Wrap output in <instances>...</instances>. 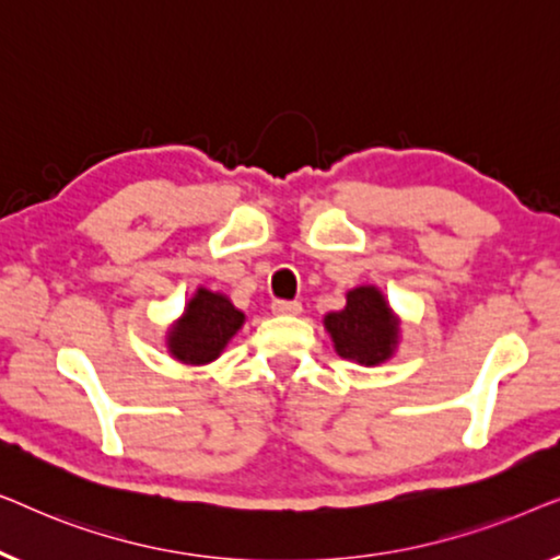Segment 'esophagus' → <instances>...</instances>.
<instances>
[{
    "mask_svg": "<svg viewBox=\"0 0 560 560\" xmlns=\"http://www.w3.org/2000/svg\"><path fill=\"white\" fill-rule=\"evenodd\" d=\"M303 311V305L298 301H272L275 316H298Z\"/></svg>",
    "mask_w": 560,
    "mask_h": 560,
    "instance_id": "34e87169",
    "label": "esophagus"
}]
</instances>
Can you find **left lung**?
<instances>
[{"instance_id": "1", "label": "left lung", "mask_w": 560, "mask_h": 560, "mask_svg": "<svg viewBox=\"0 0 560 560\" xmlns=\"http://www.w3.org/2000/svg\"><path fill=\"white\" fill-rule=\"evenodd\" d=\"M336 354L362 366H377L400 347L402 318L377 285H357L347 293V305L324 316Z\"/></svg>"}]
</instances>
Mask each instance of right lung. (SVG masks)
I'll return each instance as SVG.
<instances>
[{"instance_id": "right-lung-1", "label": "right lung", "mask_w": 560, "mask_h": 560, "mask_svg": "<svg viewBox=\"0 0 560 560\" xmlns=\"http://www.w3.org/2000/svg\"><path fill=\"white\" fill-rule=\"evenodd\" d=\"M247 316L229 301L224 293L209 288H196L188 298L180 318H175L165 331L167 354L180 364H211L224 354L229 341L244 326Z\"/></svg>"}]
</instances>
